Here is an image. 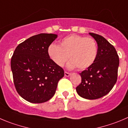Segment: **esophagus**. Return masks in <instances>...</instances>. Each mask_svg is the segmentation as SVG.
<instances>
[{
    "label": "esophagus",
    "instance_id": "34e87169",
    "mask_svg": "<svg viewBox=\"0 0 128 128\" xmlns=\"http://www.w3.org/2000/svg\"><path fill=\"white\" fill-rule=\"evenodd\" d=\"M70 74H71V73L67 72V71H65V72H64V75H65V76H67V77H68V76H70Z\"/></svg>",
    "mask_w": 128,
    "mask_h": 128
}]
</instances>
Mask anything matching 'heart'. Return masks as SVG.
I'll return each instance as SVG.
<instances>
[{
	"mask_svg": "<svg viewBox=\"0 0 128 128\" xmlns=\"http://www.w3.org/2000/svg\"><path fill=\"white\" fill-rule=\"evenodd\" d=\"M51 60L58 67H63L70 57V68L86 70L93 65L98 54L96 42L92 37L76 34L68 35L59 42V45L51 44L48 48Z\"/></svg>",
	"mask_w": 128,
	"mask_h": 128,
	"instance_id": "b5f03b06",
	"label": "heart"
}]
</instances>
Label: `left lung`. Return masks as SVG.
Instances as JSON below:
<instances>
[{"instance_id": "left-lung-1", "label": "left lung", "mask_w": 128, "mask_h": 128, "mask_svg": "<svg viewBox=\"0 0 128 128\" xmlns=\"http://www.w3.org/2000/svg\"><path fill=\"white\" fill-rule=\"evenodd\" d=\"M98 45L95 62L80 73L82 82L76 92L82 97L94 100L107 95L112 89L118 79L119 58L114 46L102 36L90 33Z\"/></svg>"}]
</instances>
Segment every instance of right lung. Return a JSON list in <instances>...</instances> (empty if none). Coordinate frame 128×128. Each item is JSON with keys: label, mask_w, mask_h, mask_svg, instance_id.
<instances>
[{"label": "right lung", "mask_w": 128, "mask_h": 128, "mask_svg": "<svg viewBox=\"0 0 128 128\" xmlns=\"http://www.w3.org/2000/svg\"><path fill=\"white\" fill-rule=\"evenodd\" d=\"M56 34L40 33L31 36L16 48L10 61L13 82L19 95L28 102L40 104L54 95L64 71L51 60L48 48Z\"/></svg>", "instance_id": "obj_1"}]
</instances>
